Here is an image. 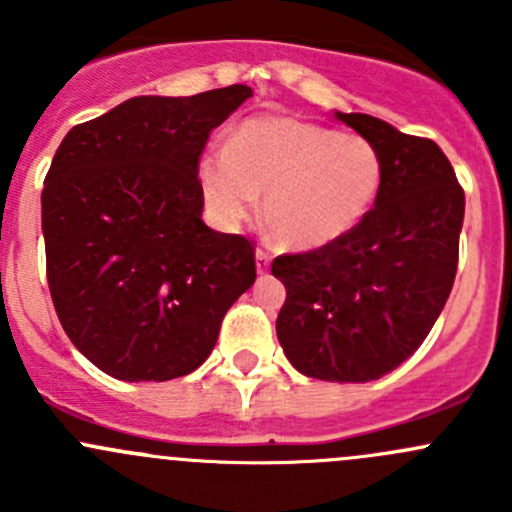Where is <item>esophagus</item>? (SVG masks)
Instances as JSON below:
<instances>
[{"mask_svg":"<svg viewBox=\"0 0 512 512\" xmlns=\"http://www.w3.org/2000/svg\"><path fill=\"white\" fill-rule=\"evenodd\" d=\"M270 260H272L270 252H267L265 247H257V252H255V262H257V272H260V275H262V272L270 270Z\"/></svg>","mask_w":512,"mask_h":512,"instance_id":"esophagus-1","label":"esophagus"}]
</instances>
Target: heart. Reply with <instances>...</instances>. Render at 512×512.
Here are the masks:
<instances>
[{
	"label": "heart",
	"instance_id": "1",
	"mask_svg": "<svg viewBox=\"0 0 512 512\" xmlns=\"http://www.w3.org/2000/svg\"><path fill=\"white\" fill-rule=\"evenodd\" d=\"M384 156L359 133L289 116L242 121L227 151L198 165L203 198L223 225H237L265 195V223L297 252L334 245L364 223L384 188Z\"/></svg>",
	"mask_w": 512,
	"mask_h": 512
}]
</instances>
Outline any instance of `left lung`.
<instances>
[{"instance_id": "8db88e82", "label": "left lung", "mask_w": 512, "mask_h": 512, "mask_svg": "<svg viewBox=\"0 0 512 512\" xmlns=\"http://www.w3.org/2000/svg\"><path fill=\"white\" fill-rule=\"evenodd\" d=\"M334 116L379 148L384 188L347 237L272 262L287 289L277 339L304 376L364 384L409 359L436 324L456 280L466 195L428 138L366 113Z\"/></svg>"}]
</instances>
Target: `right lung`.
<instances>
[{
  "label": "right lung",
  "instance_id": "add662e5",
  "mask_svg": "<svg viewBox=\"0 0 512 512\" xmlns=\"http://www.w3.org/2000/svg\"><path fill=\"white\" fill-rule=\"evenodd\" d=\"M252 96H136L66 133L41 193L46 280L59 322L121 381L198 369L252 287L255 247L203 223L198 163L213 128Z\"/></svg>",
  "mask_w": 512,
  "mask_h": 512
}]
</instances>
